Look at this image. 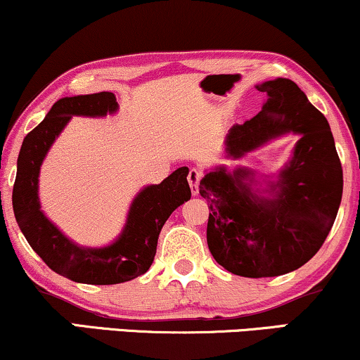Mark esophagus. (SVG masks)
I'll list each match as a JSON object with an SVG mask.
<instances>
[{
	"instance_id": "1",
	"label": "esophagus",
	"mask_w": 360,
	"mask_h": 360,
	"mask_svg": "<svg viewBox=\"0 0 360 360\" xmlns=\"http://www.w3.org/2000/svg\"><path fill=\"white\" fill-rule=\"evenodd\" d=\"M201 179H202L201 169H199V167H191L189 174H188V181H189L191 191H193L194 195L199 193V184H201Z\"/></svg>"
}]
</instances>
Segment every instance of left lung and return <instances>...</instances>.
<instances>
[{"instance_id":"8db88e82","label":"left lung","mask_w":360,"mask_h":360,"mask_svg":"<svg viewBox=\"0 0 360 360\" xmlns=\"http://www.w3.org/2000/svg\"><path fill=\"white\" fill-rule=\"evenodd\" d=\"M266 103L226 136V156L239 159L282 134H301L292 158L262 195L256 174L224 166L207 172L199 194L209 204L207 245L224 269L243 277H274L304 266L329 234L340 199L342 166L326 116L294 81L257 84Z\"/></svg>"}]
</instances>
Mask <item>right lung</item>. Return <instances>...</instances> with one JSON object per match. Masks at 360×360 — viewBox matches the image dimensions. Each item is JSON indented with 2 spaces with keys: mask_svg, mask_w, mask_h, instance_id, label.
<instances>
[{
  "mask_svg": "<svg viewBox=\"0 0 360 360\" xmlns=\"http://www.w3.org/2000/svg\"><path fill=\"white\" fill-rule=\"evenodd\" d=\"M117 111L108 91L61 98L21 144L13 188V211L21 233L49 269L81 284L109 285L144 274L156 256L158 238L172 211L191 199L188 167H179L161 184L141 189L131 202L126 224L112 244L83 248L66 238L41 211L38 177L43 159L72 116L103 117Z\"/></svg>",
  "mask_w": 360,
  "mask_h": 360,
  "instance_id": "obj_1",
  "label": "right lung"
}]
</instances>
